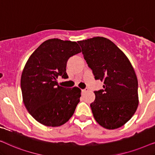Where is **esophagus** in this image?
<instances>
[{
	"mask_svg": "<svg viewBox=\"0 0 155 155\" xmlns=\"http://www.w3.org/2000/svg\"><path fill=\"white\" fill-rule=\"evenodd\" d=\"M88 90H89L88 88H84V89H83V90H82V93H85L87 92Z\"/></svg>",
	"mask_w": 155,
	"mask_h": 155,
	"instance_id": "34e87169",
	"label": "esophagus"
}]
</instances>
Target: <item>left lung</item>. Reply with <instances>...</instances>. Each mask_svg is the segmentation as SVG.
I'll list each match as a JSON object with an SVG mask.
<instances>
[{
  "instance_id": "8db88e82",
  "label": "left lung",
  "mask_w": 155,
  "mask_h": 155,
  "mask_svg": "<svg viewBox=\"0 0 155 155\" xmlns=\"http://www.w3.org/2000/svg\"><path fill=\"white\" fill-rule=\"evenodd\" d=\"M95 80L104 89L94 91L90 104L94 119L107 129L120 128L132 118L138 106L137 79L128 58L111 41L93 37L78 41Z\"/></svg>"
}]
</instances>
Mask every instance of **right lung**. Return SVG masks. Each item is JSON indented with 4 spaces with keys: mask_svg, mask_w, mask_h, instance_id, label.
Instances as JSON below:
<instances>
[{
    "mask_svg": "<svg viewBox=\"0 0 155 155\" xmlns=\"http://www.w3.org/2000/svg\"><path fill=\"white\" fill-rule=\"evenodd\" d=\"M81 52L75 41L51 39L29 57L21 76L24 104L36 120L46 126H60L73 115L81 97L78 87L58 85V77L67 78L70 57Z\"/></svg>",
    "mask_w": 155,
    "mask_h": 155,
    "instance_id": "1",
    "label": "right lung"
}]
</instances>
